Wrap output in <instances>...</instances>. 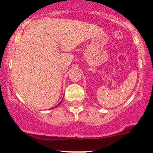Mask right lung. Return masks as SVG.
Here are the masks:
<instances>
[{
	"mask_svg": "<svg viewBox=\"0 0 153 153\" xmlns=\"http://www.w3.org/2000/svg\"><path fill=\"white\" fill-rule=\"evenodd\" d=\"M61 102H62V101H61ZM60 103H59V104H58V105H60ZM58 105H57V106H58ZM55 107H56V106H55Z\"/></svg>",
	"mask_w": 153,
	"mask_h": 153,
	"instance_id": "1",
	"label": "right lung"
}]
</instances>
